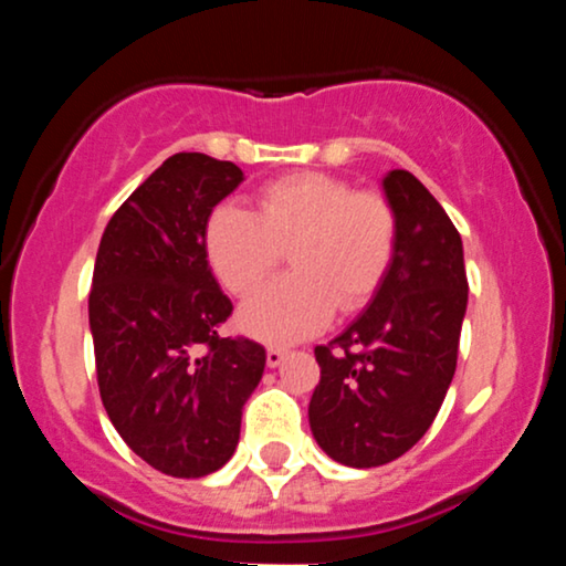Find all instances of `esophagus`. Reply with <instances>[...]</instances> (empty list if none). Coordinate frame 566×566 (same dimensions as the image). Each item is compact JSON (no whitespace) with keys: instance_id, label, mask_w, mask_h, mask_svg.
<instances>
[{"instance_id":"1","label":"esophagus","mask_w":566,"mask_h":566,"mask_svg":"<svg viewBox=\"0 0 566 566\" xmlns=\"http://www.w3.org/2000/svg\"><path fill=\"white\" fill-rule=\"evenodd\" d=\"M284 356H287V348L282 346H269V350H265V361H269V367L282 365Z\"/></svg>"}]
</instances>
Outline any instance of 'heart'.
<instances>
[{"instance_id":"heart-1","label":"heart","mask_w":566,"mask_h":566,"mask_svg":"<svg viewBox=\"0 0 566 566\" xmlns=\"http://www.w3.org/2000/svg\"><path fill=\"white\" fill-rule=\"evenodd\" d=\"M399 220L380 191H356L327 172H292L255 193V212L218 205L205 226L212 271L231 295H250L290 252L292 274L242 308V327L269 343L319 333L335 305L354 314L386 279Z\"/></svg>"}]
</instances>
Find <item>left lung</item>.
<instances>
[{"mask_svg":"<svg viewBox=\"0 0 566 566\" xmlns=\"http://www.w3.org/2000/svg\"><path fill=\"white\" fill-rule=\"evenodd\" d=\"M382 188L399 220L391 269L359 319L314 348L311 431L350 469L391 463L423 439L458 367L469 303L463 242L444 207L407 170Z\"/></svg>","mask_w":566,"mask_h":566,"instance_id":"8db88e82","label":"left lung"}]
</instances>
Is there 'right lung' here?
Returning <instances> with one entry per match:
<instances>
[{
  "label": "right lung",
  "instance_id": "obj_1",
  "mask_svg": "<svg viewBox=\"0 0 566 566\" xmlns=\"http://www.w3.org/2000/svg\"><path fill=\"white\" fill-rule=\"evenodd\" d=\"M233 161L172 154L114 212L97 247L90 329L103 407L138 458L199 479L239 444L265 348L218 327L233 305L205 247L212 207L242 184Z\"/></svg>",
  "mask_w": 566,
  "mask_h": 566
}]
</instances>
